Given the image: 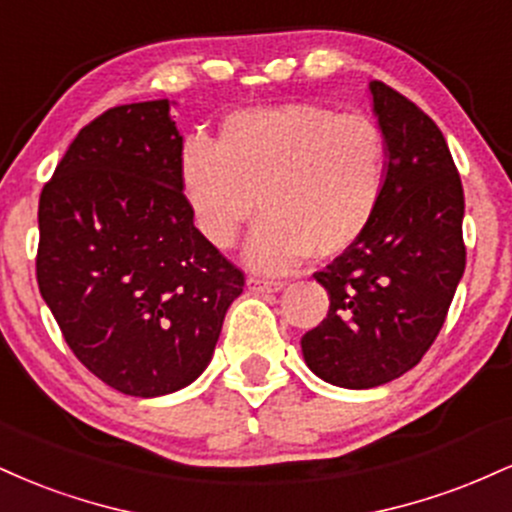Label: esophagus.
<instances>
[{
  "label": "esophagus",
  "mask_w": 512,
  "mask_h": 512,
  "mask_svg": "<svg viewBox=\"0 0 512 512\" xmlns=\"http://www.w3.org/2000/svg\"><path fill=\"white\" fill-rule=\"evenodd\" d=\"M248 286L257 293H276L286 286V281H276V279H262V276H250Z\"/></svg>",
  "instance_id": "esophagus-1"
}]
</instances>
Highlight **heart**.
Returning <instances> with one entry per match:
<instances>
[{
	"label": "heart",
	"instance_id": "b5f03b06",
	"mask_svg": "<svg viewBox=\"0 0 512 512\" xmlns=\"http://www.w3.org/2000/svg\"><path fill=\"white\" fill-rule=\"evenodd\" d=\"M180 187L197 231L228 250L245 223L248 262L286 272L305 257H337L366 236L390 178V142L370 115L286 103L226 117L219 142L182 146Z\"/></svg>",
	"mask_w": 512,
	"mask_h": 512
}]
</instances>
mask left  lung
Here are the masks:
<instances>
[{
	"instance_id": "8db88e82",
	"label": "left lung",
	"mask_w": 512,
	"mask_h": 512,
	"mask_svg": "<svg viewBox=\"0 0 512 512\" xmlns=\"http://www.w3.org/2000/svg\"><path fill=\"white\" fill-rule=\"evenodd\" d=\"M390 142V178L373 226L315 279L327 317L301 339L305 363L327 383L368 390L424 358L464 274V192L436 122L383 81L370 84Z\"/></svg>"
}]
</instances>
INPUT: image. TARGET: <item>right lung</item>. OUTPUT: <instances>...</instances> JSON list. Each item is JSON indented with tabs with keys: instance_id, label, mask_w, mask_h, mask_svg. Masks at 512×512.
I'll use <instances>...</instances> for the list:
<instances>
[{
	"instance_id": "obj_1",
	"label": "right lung",
	"mask_w": 512,
	"mask_h": 512,
	"mask_svg": "<svg viewBox=\"0 0 512 512\" xmlns=\"http://www.w3.org/2000/svg\"><path fill=\"white\" fill-rule=\"evenodd\" d=\"M180 154L166 98L117 105L79 129L38 202L40 296L72 354L132 397L190 385L245 286L192 223Z\"/></svg>"
}]
</instances>
